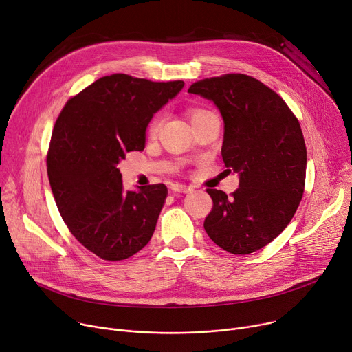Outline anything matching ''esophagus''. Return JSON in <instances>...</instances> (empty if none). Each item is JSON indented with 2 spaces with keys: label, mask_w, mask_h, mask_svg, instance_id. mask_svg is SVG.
<instances>
[{
  "label": "esophagus",
  "mask_w": 352,
  "mask_h": 352,
  "mask_svg": "<svg viewBox=\"0 0 352 352\" xmlns=\"http://www.w3.org/2000/svg\"><path fill=\"white\" fill-rule=\"evenodd\" d=\"M171 189L174 190V192H179V194H188L190 192V188L186 186V185H182V184H174L171 186Z\"/></svg>",
  "instance_id": "1"
}]
</instances>
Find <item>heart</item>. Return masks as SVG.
<instances>
[{
    "instance_id": "heart-1",
    "label": "heart",
    "mask_w": 352,
    "mask_h": 352,
    "mask_svg": "<svg viewBox=\"0 0 352 352\" xmlns=\"http://www.w3.org/2000/svg\"><path fill=\"white\" fill-rule=\"evenodd\" d=\"M206 113H209V111L202 109V108H194V109L189 111V116H190V120H192V123L197 122L198 119H201L202 116H205ZM160 126H162V116H155V118L150 122V124H148V127H147V136H148L150 139H153V138L157 136Z\"/></svg>"
}]
</instances>
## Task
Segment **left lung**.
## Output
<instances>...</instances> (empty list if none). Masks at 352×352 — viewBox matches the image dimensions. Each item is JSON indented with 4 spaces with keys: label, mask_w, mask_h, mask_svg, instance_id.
<instances>
[{
    "label": "left lung",
    "mask_w": 352,
    "mask_h": 352,
    "mask_svg": "<svg viewBox=\"0 0 352 352\" xmlns=\"http://www.w3.org/2000/svg\"><path fill=\"white\" fill-rule=\"evenodd\" d=\"M188 92L214 102L225 120L221 157L240 182L213 201L204 228L232 254H250L278 237L305 190L307 153L300 124L279 95L251 76L230 73L194 82Z\"/></svg>",
    "instance_id": "left-lung-1"
}]
</instances>
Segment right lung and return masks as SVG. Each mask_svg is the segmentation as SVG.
Masks as SVG:
<instances>
[{"instance_id":"add662e5","label":"right lung","mask_w":352,"mask_h":352,"mask_svg":"<svg viewBox=\"0 0 352 352\" xmlns=\"http://www.w3.org/2000/svg\"><path fill=\"white\" fill-rule=\"evenodd\" d=\"M182 87L181 80L105 76L72 97L54 123L46 163L57 209L72 234L102 260L132 257L154 233L167 186L126 192L118 164L144 148L153 115Z\"/></svg>"}]
</instances>
